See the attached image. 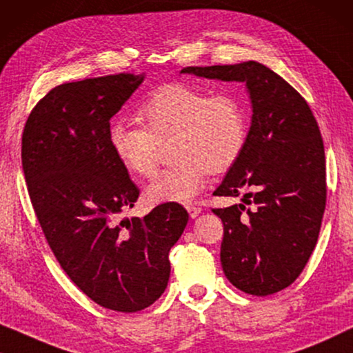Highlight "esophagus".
<instances>
[{
  "instance_id": "34e87169",
  "label": "esophagus",
  "mask_w": 353,
  "mask_h": 353,
  "mask_svg": "<svg viewBox=\"0 0 353 353\" xmlns=\"http://www.w3.org/2000/svg\"><path fill=\"white\" fill-rule=\"evenodd\" d=\"M187 211H188V216H190L192 219H195V217L201 212V208L193 206V205H188V206H187Z\"/></svg>"
}]
</instances>
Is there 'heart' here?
Instances as JSON below:
<instances>
[{
	"label": "heart",
	"instance_id": "heart-1",
	"mask_svg": "<svg viewBox=\"0 0 353 353\" xmlns=\"http://www.w3.org/2000/svg\"><path fill=\"white\" fill-rule=\"evenodd\" d=\"M137 120L142 126L113 123L108 143L128 174L148 179L157 171L161 147L172 142L176 163L147 187L150 205L192 201L208 172H225L236 165L250 129L240 97L185 83L157 88L139 107Z\"/></svg>",
	"mask_w": 353,
	"mask_h": 353
}]
</instances>
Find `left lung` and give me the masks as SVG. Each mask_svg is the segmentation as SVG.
I'll use <instances>...</instances> for the list:
<instances>
[{"instance_id":"obj_1","label":"left lung","mask_w":353,"mask_h":353,"mask_svg":"<svg viewBox=\"0 0 353 353\" xmlns=\"http://www.w3.org/2000/svg\"><path fill=\"white\" fill-rule=\"evenodd\" d=\"M181 72L246 83L252 120L245 152L214 192L217 196L243 193L245 203L212 210L224 224L221 262L228 281L248 294L285 290L314 251L326 206L319 123L305 99L259 62Z\"/></svg>"}]
</instances>
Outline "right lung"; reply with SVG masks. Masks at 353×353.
Returning a JSON list of instances; mask_svg holds the SVG:
<instances>
[{
  "mask_svg": "<svg viewBox=\"0 0 353 353\" xmlns=\"http://www.w3.org/2000/svg\"><path fill=\"white\" fill-rule=\"evenodd\" d=\"M143 81L118 73L52 88L22 134V168L34 214L63 272L117 312L152 305L170 280V250L187 225L179 203L120 219L139 188L108 143L110 118Z\"/></svg>",
  "mask_w": 353,
  "mask_h": 353,
  "instance_id": "obj_1",
  "label": "right lung"
}]
</instances>
